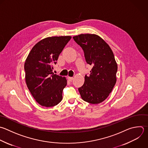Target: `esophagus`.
Listing matches in <instances>:
<instances>
[{"label": "esophagus", "mask_w": 148, "mask_h": 148, "mask_svg": "<svg viewBox=\"0 0 148 148\" xmlns=\"http://www.w3.org/2000/svg\"><path fill=\"white\" fill-rule=\"evenodd\" d=\"M68 79L69 80V81H72V80H73V77H68Z\"/></svg>", "instance_id": "1"}]
</instances>
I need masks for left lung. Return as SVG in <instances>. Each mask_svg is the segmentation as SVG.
Segmentation results:
<instances>
[{"instance_id":"1","label":"left lung","mask_w":148,"mask_h":148,"mask_svg":"<svg viewBox=\"0 0 148 148\" xmlns=\"http://www.w3.org/2000/svg\"><path fill=\"white\" fill-rule=\"evenodd\" d=\"M82 48L86 61L92 66L84 84L78 88L82 98L92 104L105 101L116 82L117 65L109 46L95 34H80L73 37Z\"/></svg>"}]
</instances>
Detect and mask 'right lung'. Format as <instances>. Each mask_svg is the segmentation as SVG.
Instances as JSON below:
<instances>
[{
  "label": "right lung",
  "mask_w": 148,
  "mask_h": 148,
  "mask_svg": "<svg viewBox=\"0 0 148 148\" xmlns=\"http://www.w3.org/2000/svg\"><path fill=\"white\" fill-rule=\"evenodd\" d=\"M71 36H53L37 43L29 53L24 64L27 87L36 101L43 106L51 107L62 99L66 77L53 72L60 53Z\"/></svg>",
  "instance_id": "add662e5"
}]
</instances>
